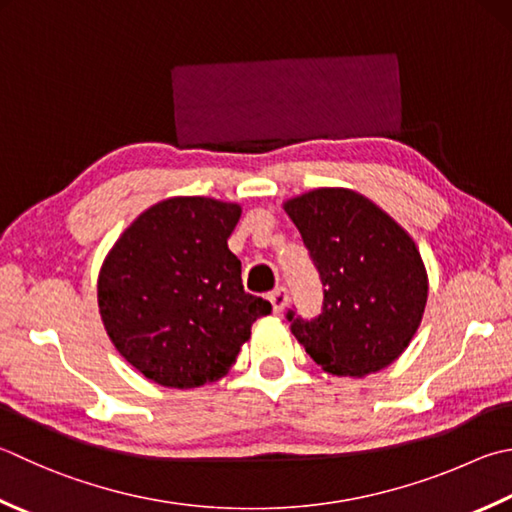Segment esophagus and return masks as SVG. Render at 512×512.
I'll use <instances>...</instances> for the list:
<instances>
[{"label": "esophagus", "mask_w": 512, "mask_h": 512, "mask_svg": "<svg viewBox=\"0 0 512 512\" xmlns=\"http://www.w3.org/2000/svg\"><path fill=\"white\" fill-rule=\"evenodd\" d=\"M269 303H272V307H274V314H281L285 307H287V303H289L287 289L285 287H276L274 292L269 294Z\"/></svg>", "instance_id": "1"}]
</instances>
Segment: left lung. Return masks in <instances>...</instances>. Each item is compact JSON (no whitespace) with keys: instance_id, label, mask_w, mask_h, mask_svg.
<instances>
[{"instance_id":"left-lung-1","label":"left lung","mask_w":512,"mask_h":512,"mask_svg":"<svg viewBox=\"0 0 512 512\" xmlns=\"http://www.w3.org/2000/svg\"><path fill=\"white\" fill-rule=\"evenodd\" d=\"M323 283L316 318L287 312L292 334L325 372L365 376L399 359L428 301L414 240L350 189H314L285 202Z\"/></svg>"}]
</instances>
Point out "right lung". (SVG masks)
Masks as SVG:
<instances>
[{
  "label": "right lung",
  "instance_id": "add662e5",
  "mask_svg": "<svg viewBox=\"0 0 512 512\" xmlns=\"http://www.w3.org/2000/svg\"><path fill=\"white\" fill-rule=\"evenodd\" d=\"M238 218L234 202L162 200L106 256L98 278L106 334L147 379L180 390L220 379L252 323L272 312L245 292L227 247Z\"/></svg>",
  "mask_w": 512,
  "mask_h": 512
}]
</instances>
